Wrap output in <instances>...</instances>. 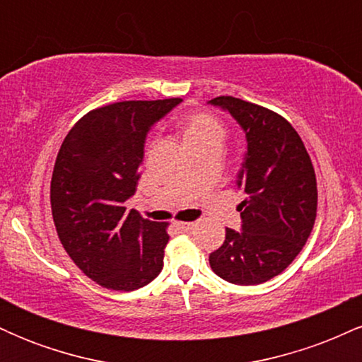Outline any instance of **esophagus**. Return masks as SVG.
<instances>
[{"mask_svg": "<svg viewBox=\"0 0 362 362\" xmlns=\"http://www.w3.org/2000/svg\"><path fill=\"white\" fill-rule=\"evenodd\" d=\"M177 230L180 231V233H190V231L195 228V223H189V221H178L175 223Z\"/></svg>", "mask_w": 362, "mask_h": 362, "instance_id": "obj_1", "label": "esophagus"}]
</instances>
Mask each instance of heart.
<instances>
[{
    "label": "heart",
    "instance_id": "b5f03b06",
    "mask_svg": "<svg viewBox=\"0 0 362 362\" xmlns=\"http://www.w3.org/2000/svg\"><path fill=\"white\" fill-rule=\"evenodd\" d=\"M184 141L190 149L206 144H221L226 138V127L216 115L204 110L189 112L180 122Z\"/></svg>",
    "mask_w": 362,
    "mask_h": 362
}]
</instances>
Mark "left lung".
I'll return each instance as SVG.
<instances>
[{"instance_id":"obj_1","label":"left lung","mask_w":362,"mask_h":362,"mask_svg":"<svg viewBox=\"0 0 362 362\" xmlns=\"http://www.w3.org/2000/svg\"><path fill=\"white\" fill-rule=\"evenodd\" d=\"M211 103L230 112L247 134L238 180L247 199L238 206L242 231L226 228L209 264L231 284H262L286 271L310 238L318 207L317 175L300 134L277 112L235 97Z\"/></svg>"}]
</instances>
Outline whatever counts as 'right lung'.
Segmentation results:
<instances>
[{"instance_id": "1", "label": "right lung", "mask_w": 362, "mask_h": 362, "mask_svg": "<svg viewBox=\"0 0 362 362\" xmlns=\"http://www.w3.org/2000/svg\"><path fill=\"white\" fill-rule=\"evenodd\" d=\"M180 98L126 100L90 110L62 141L51 180L54 226L78 269L98 286L134 291L163 269L168 223L127 211L144 139Z\"/></svg>"}]
</instances>
